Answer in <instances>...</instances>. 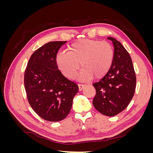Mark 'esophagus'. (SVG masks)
<instances>
[{
    "label": "esophagus",
    "mask_w": 153,
    "mask_h": 153,
    "mask_svg": "<svg viewBox=\"0 0 153 153\" xmlns=\"http://www.w3.org/2000/svg\"><path fill=\"white\" fill-rule=\"evenodd\" d=\"M78 89H79V91H82L85 87V85L83 84H78Z\"/></svg>",
    "instance_id": "34e87169"
}]
</instances>
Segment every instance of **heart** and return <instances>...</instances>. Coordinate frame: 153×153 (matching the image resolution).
<instances>
[{
    "label": "heart",
    "instance_id": "obj_1",
    "mask_svg": "<svg viewBox=\"0 0 153 153\" xmlns=\"http://www.w3.org/2000/svg\"><path fill=\"white\" fill-rule=\"evenodd\" d=\"M114 52L112 46L106 41L84 39L71 45L68 52L57 55L58 68L64 76L73 78L81 67L79 78L82 80L103 77L112 66Z\"/></svg>",
    "mask_w": 153,
    "mask_h": 153
}]
</instances>
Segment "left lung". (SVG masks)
<instances>
[{"instance_id": "8db88e82", "label": "left lung", "mask_w": 153, "mask_h": 153, "mask_svg": "<svg viewBox=\"0 0 153 153\" xmlns=\"http://www.w3.org/2000/svg\"><path fill=\"white\" fill-rule=\"evenodd\" d=\"M114 47V61L110 70L99 82L93 84L96 96L94 108L106 116H114L126 108L135 93L136 75L130 55L115 38H107Z\"/></svg>"}]
</instances>
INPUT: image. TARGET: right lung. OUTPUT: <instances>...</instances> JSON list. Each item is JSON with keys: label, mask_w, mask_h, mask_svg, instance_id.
Returning <instances> with one entry per match:
<instances>
[{"label": "right lung", "mask_w": 153, "mask_h": 153, "mask_svg": "<svg viewBox=\"0 0 153 153\" xmlns=\"http://www.w3.org/2000/svg\"><path fill=\"white\" fill-rule=\"evenodd\" d=\"M66 41H51L32 54L24 74V85L29 103L39 117L51 122L65 119L78 92L75 82L58 69L59 48Z\"/></svg>", "instance_id": "obj_1"}]
</instances>
